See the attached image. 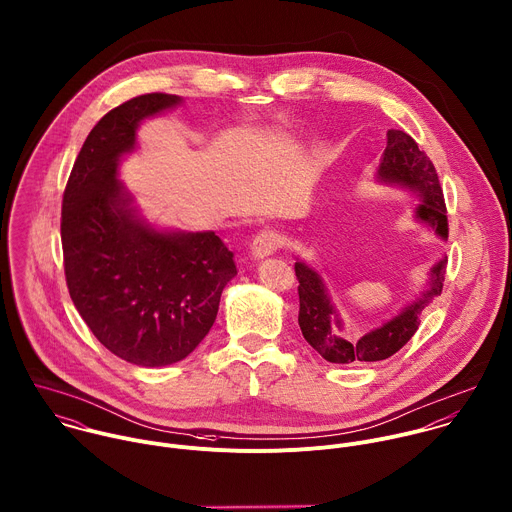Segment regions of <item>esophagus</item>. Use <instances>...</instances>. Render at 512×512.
<instances>
[{"label":"esophagus","mask_w":512,"mask_h":512,"mask_svg":"<svg viewBox=\"0 0 512 512\" xmlns=\"http://www.w3.org/2000/svg\"><path fill=\"white\" fill-rule=\"evenodd\" d=\"M283 245V237L277 231H261L251 243V255L255 259H263L273 255Z\"/></svg>","instance_id":"1"}]
</instances>
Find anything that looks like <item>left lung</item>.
Wrapping results in <instances>:
<instances>
[{"instance_id": "left-lung-1", "label": "left lung", "mask_w": 512, "mask_h": 512, "mask_svg": "<svg viewBox=\"0 0 512 512\" xmlns=\"http://www.w3.org/2000/svg\"><path fill=\"white\" fill-rule=\"evenodd\" d=\"M377 177L383 183H395L407 187L421 197L415 211L417 219L429 225L437 237H449L447 205L443 187L435 171L433 161L419 149L417 141L399 129H389L387 149L377 169ZM447 271V257L433 265L429 273L427 289L421 297L409 303L397 317L379 325L377 329L351 339L345 321L339 317L331 303L327 287L321 275L303 261L295 263V275L299 279V327L305 341L329 363L337 365H363L385 361L403 349L421 325V313L443 291Z\"/></svg>"}]
</instances>
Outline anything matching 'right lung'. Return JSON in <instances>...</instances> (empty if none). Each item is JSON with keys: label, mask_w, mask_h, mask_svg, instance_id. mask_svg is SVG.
Wrapping results in <instances>:
<instances>
[{"label": "right lung", "mask_w": 512, "mask_h": 512, "mask_svg": "<svg viewBox=\"0 0 512 512\" xmlns=\"http://www.w3.org/2000/svg\"><path fill=\"white\" fill-rule=\"evenodd\" d=\"M181 97L145 93L105 113L89 131L61 203L69 297L97 341L139 367L185 359L209 333L233 253L213 233L159 231L133 207L117 165L135 149L139 123Z\"/></svg>", "instance_id": "right-lung-1"}]
</instances>
